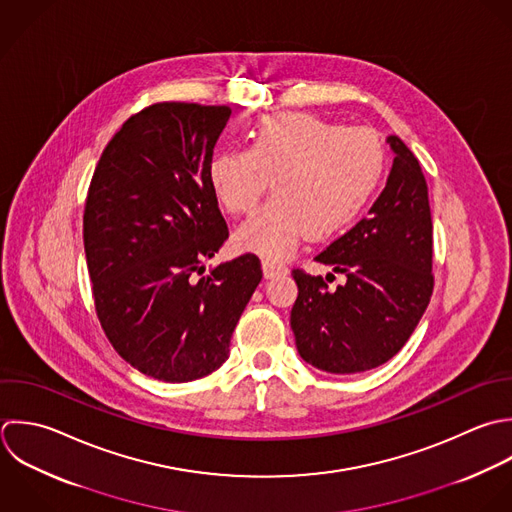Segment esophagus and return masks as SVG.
<instances>
[{
    "instance_id": "obj_1",
    "label": "esophagus",
    "mask_w": 512,
    "mask_h": 512,
    "mask_svg": "<svg viewBox=\"0 0 512 512\" xmlns=\"http://www.w3.org/2000/svg\"><path fill=\"white\" fill-rule=\"evenodd\" d=\"M289 269L285 265H279L275 261H263V275L267 279H273V277H281V275H287Z\"/></svg>"
}]
</instances>
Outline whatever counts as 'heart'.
Returning <instances> with one entry per match:
<instances>
[{"mask_svg":"<svg viewBox=\"0 0 512 512\" xmlns=\"http://www.w3.org/2000/svg\"><path fill=\"white\" fill-rule=\"evenodd\" d=\"M385 151L375 133L341 127L309 113L261 117L247 149L211 157L209 185L235 215L249 213L269 179L275 195L235 231V245L267 259H285L309 237L341 233L375 197Z\"/></svg>","mask_w":512,"mask_h":512,"instance_id":"heart-1","label":"heart"}]
</instances>
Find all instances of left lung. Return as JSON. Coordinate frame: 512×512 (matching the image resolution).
<instances>
[{
	"label": "left lung",
	"mask_w": 512,
	"mask_h": 512,
	"mask_svg": "<svg viewBox=\"0 0 512 512\" xmlns=\"http://www.w3.org/2000/svg\"><path fill=\"white\" fill-rule=\"evenodd\" d=\"M387 143L395 159L369 217L315 257L345 283L329 289L321 275L293 271L295 345L305 363L327 373H363L393 359L433 295L429 187L413 151L397 135Z\"/></svg>",
	"instance_id": "1"
}]
</instances>
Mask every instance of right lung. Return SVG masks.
Segmentation results:
<instances>
[{
  "label": "right lung",
  "instance_id": "right-lung-1",
  "mask_svg": "<svg viewBox=\"0 0 512 512\" xmlns=\"http://www.w3.org/2000/svg\"><path fill=\"white\" fill-rule=\"evenodd\" d=\"M229 117L227 105L145 107L103 149L85 201L83 247L101 327L131 367L165 383L225 363L263 277L253 253L201 275L229 237L207 177Z\"/></svg>",
  "mask_w": 512,
  "mask_h": 512
}]
</instances>
